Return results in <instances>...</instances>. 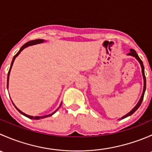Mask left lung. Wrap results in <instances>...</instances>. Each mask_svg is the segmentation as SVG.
I'll list each match as a JSON object with an SVG mask.
<instances>
[{
	"instance_id": "obj_1",
	"label": "left lung",
	"mask_w": 152,
	"mask_h": 152,
	"mask_svg": "<svg viewBox=\"0 0 152 152\" xmlns=\"http://www.w3.org/2000/svg\"><path fill=\"white\" fill-rule=\"evenodd\" d=\"M128 55H129V56H133V57L135 58V59H137V61H138L139 63L140 64V66H141V70H142V79H143V90H142V95H141V97H140V100H139V102H137V104L134 106V108H133L132 110L131 111L129 112V113H127V114H126L125 115L123 116V117H121V119H124V118H125L128 117V116L132 115L133 113H134V112H135L136 110H137V109L139 108V107H140V104H141V103H142V99H143L144 93H145V87H146V79H145V73H144V66H143V64H142V60L140 59V57H139L138 55H137V53H136V51L134 50V49H130V52L128 53Z\"/></svg>"
}]
</instances>
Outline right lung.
Returning a JSON list of instances; mask_svg holds the SVG:
<instances>
[{
    "label": "right lung",
    "instance_id": "obj_1",
    "mask_svg": "<svg viewBox=\"0 0 152 152\" xmlns=\"http://www.w3.org/2000/svg\"><path fill=\"white\" fill-rule=\"evenodd\" d=\"M45 42V40H44V39H35V40H31V41H29V42H26V43H25V44H24V45H23V46L20 48V50H19V51H18V53H16V55H15V56H14V57H13V59H12V63H11V66H10V70H9V73H8V76H7V89H8V87H9V79H10V71H11V69H12V65H13L14 61H15V58H16L17 56H18V55L20 54V52L22 51V50H23L24 48H27V47H28V46H31V45H37V44L42 43V42ZM13 104H14V103H13ZM61 105H62V103H61V104H60V105H59V107H61ZM14 106H15V108H16L17 110H18V111H19L20 113H21V114H22V115H23L24 116H26V117L28 118H30V119H35V120H39V119H41V118H45L49 117V116H51L52 115H53V114H54V113H56V112L58 110H59V108H58L57 110H55V111L53 112V113H50V114H49V115H43V116H31V115H27V114H26V113H23V112H22V111H20V110L19 109H18V107H17L16 106H15V104H14Z\"/></svg>",
    "mask_w": 152,
    "mask_h": 152
}]
</instances>
